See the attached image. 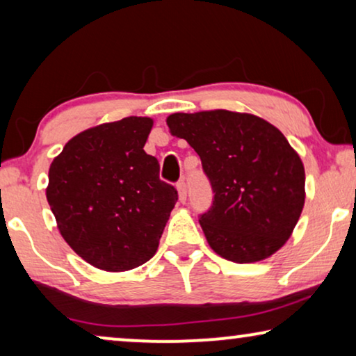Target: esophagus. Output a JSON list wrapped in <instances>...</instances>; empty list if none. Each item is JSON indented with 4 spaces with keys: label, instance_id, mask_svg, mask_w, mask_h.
Here are the masks:
<instances>
[{
    "label": "esophagus",
    "instance_id": "esophagus-1",
    "mask_svg": "<svg viewBox=\"0 0 356 356\" xmlns=\"http://www.w3.org/2000/svg\"><path fill=\"white\" fill-rule=\"evenodd\" d=\"M177 189H178L179 202H186V184H184L183 179H179L177 183Z\"/></svg>",
    "mask_w": 356,
    "mask_h": 356
}]
</instances>
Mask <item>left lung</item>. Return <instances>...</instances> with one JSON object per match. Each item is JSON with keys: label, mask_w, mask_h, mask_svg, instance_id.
I'll return each mask as SVG.
<instances>
[{"label": "left lung", "mask_w": 356, "mask_h": 356, "mask_svg": "<svg viewBox=\"0 0 356 356\" xmlns=\"http://www.w3.org/2000/svg\"><path fill=\"white\" fill-rule=\"evenodd\" d=\"M170 133L186 139L213 191L199 217L209 246L223 259H266L289 240L305 206V167L274 124L228 110L173 113Z\"/></svg>", "instance_id": "obj_1"}]
</instances>
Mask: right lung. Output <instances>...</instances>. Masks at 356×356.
<instances>
[{
	"label": "right lung",
	"mask_w": 356,
	"mask_h": 356,
	"mask_svg": "<svg viewBox=\"0 0 356 356\" xmlns=\"http://www.w3.org/2000/svg\"><path fill=\"white\" fill-rule=\"evenodd\" d=\"M154 120L128 116L82 131L53 159L47 201L65 241L97 269L131 270L155 254L178 201L144 145Z\"/></svg>",
	"instance_id": "obj_1"
}]
</instances>
